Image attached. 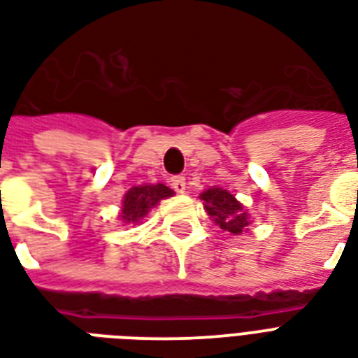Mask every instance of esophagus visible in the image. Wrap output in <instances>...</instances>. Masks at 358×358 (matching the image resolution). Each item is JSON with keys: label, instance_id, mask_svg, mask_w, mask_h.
I'll return each mask as SVG.
<instances>
[{"label": "esophagus", "instance_id": "esophagus-1", "mask_svg": "<svg viewBox=\"0 0 358 358\" xmlns=\"http://www.w3.org/2000/svg\"><path fill=\"white\" fill-rule=\"evenodd\" d=\"M170 185H171V188H173V190H176L177 194H185V192H187V179H185V177H181V176L171 177Z\"/></svg>", "mask_w": 358, "mask_h": 358}]
</instances>
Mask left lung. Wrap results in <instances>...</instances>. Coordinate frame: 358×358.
I'll return each instance as SVG.
<instances>
[{
	"label": "left lung",
	"instance_id": "obj_1",
	"mask_svg": "<svg viewBox=\"0 0 358 358\" xmlns=\"http://www.w3.org/2000/svg\"><path fill=\"white\" fill-rule=\"evenodd\" d=\"M199 198L203 199V207L215 222L234 235H241L248 228V215L243 205L224 188H207Z\"/></svg>",
	"mask_w": 358,
	"mask_h": 358
}]
</instances>
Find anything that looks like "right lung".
Instances as JSON below:
<instances>
[{
	"label": "right lung",
	"mask_w": 358,
	"mask_h": 358,
	"mask_svg": "<svg viewBox=\"0 0 358 358\" xmlns=\"http://www.w3.org/2000/svg\"><path fill=\"white\" fill-rule=\"evenodd\" d=\"M173 196V190L166 185H141L132 187L124 194L123 207H121V220L124 224H138L141 218L159 203L160 199Z\"/></svg>",
	"instance_id": "right-lung-1"
}]
</instances>
